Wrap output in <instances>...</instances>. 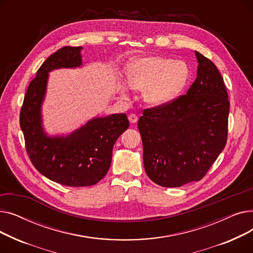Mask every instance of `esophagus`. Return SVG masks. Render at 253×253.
<instances>
[{
    "instance_id": "34e87169",
    "label": "esophagus",
    "mask_w": 253,
    "mask_h": 253,
    "mask_svg": "<svg viewBox=\"0 0 253 253\" xmlns=\"http://www.w3.org/2000/svg\"><path fill=\"white\" fill-rule=\"evenodd\" d=\"M128 120H129L130 123L134 124V123H136V122L138 121V117H137L135 114H130V115L128 116Z\"/></svg>"
}]
</instances>
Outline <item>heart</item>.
Returning <instances> with one entry per match:
<instances>
[{"mask_svg": "<svg viewBox=\"0 0 253 253\" xmlns=\"http://www.w3.org/2000/svg\"><path fill=\"white\" fill-rule=\"evenodd\" d=\"M126 74L131 88L143 90L145 102L162 106L173 100L187 85L190 69L182 60L150 56L130 62ZM121 92L124 94L125 90Z\"/></svg>", "mask_w": 253, "mask_h": 253, "instance_id": "obj_1", "label": "heart"}]
</instances>
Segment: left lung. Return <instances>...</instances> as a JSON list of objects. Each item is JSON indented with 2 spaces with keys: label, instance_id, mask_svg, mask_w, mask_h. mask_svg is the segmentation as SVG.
Returning <instances> with one entry per match:
<instances>
[{
  "label": "left lung",
  "instance_id": "1",
  "mask_svg": "<svg viewBox=\"0 0 253 253\" xmlns=\"http://www.w3.org/2000/svg\"><path fill=\"white\" fill-rule=\"evenodd\" d=\"M195 53L197 78L187 94L145 109L138 120L144 170L161 187L201 180L227 143V89L215 64Z\"/></svg>",
  "mask_w": 253,
  "mask_h": 253
}]
</instances>
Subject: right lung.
Returning a JSON list of instances; mask_svg holds the SVG:
<instances>
[{
	"label": "right lung",
	"instance_id": "1",
	"mask_svg": "<svg viewBox=\"0 0 253 253\" xmlns=\"http://www.w3.org/2000/svg\"><path fill=\"white\" fill-rule=\"evenodd\" d=\"M82 47L65 46L40 66L26 90L19 123L25 149L35 168L52 181L68 187H90L108 173L113 148L129 127L125 114L94 118L68 136H48L42 126L41 106L49 72L82 65Z\"/></svg>",
	"mask_w": 253,
	"mask_h": 253
}]
</instances>
